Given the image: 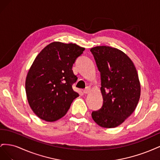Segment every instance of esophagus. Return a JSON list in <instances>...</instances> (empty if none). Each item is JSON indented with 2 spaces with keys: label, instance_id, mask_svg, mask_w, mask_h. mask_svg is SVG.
<instances>
[{
  "label": "esophagus",
  "instance_id": "obj_1",
  "mask_svg": "<svg viewBox=\"0 0 160 160\" xmlns=\"http://www.w3.org/2000/svg\"><path fill=\"white\" fill-rule=\"evenodd\" d=\"M90 91H91V88H89V87H87L85 89H83V93L85 94H88L89 93Z\"/></svg>",
  "mask_w": 160,
  "mask_h": 160
}]
</instances>
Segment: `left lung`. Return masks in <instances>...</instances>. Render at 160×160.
I'll return each mask as SVG.
<instances>
[{
	"instance_id": "1",
	"label": "left lung",
	"mask_w": 160,
	"mask_h": 160,
	"mask_svg": "<svg viewBox=\"0 0 160 160\" xmlns=\"http://www.w3.org/2000/svg\"><path fill=\"white\" fill-rule=\"evenodd\" d=\"M101 72V92L103 104L91 117L99 126H119L133 113L141 93L136 68L132 59L118 49L109 46L91 48Z\"/></svg>"
}]
</instances>
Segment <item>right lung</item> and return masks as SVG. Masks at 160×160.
<instances>
[{
	"instance_id": "add662e5",
	"label": "right lung",
	"mask_w": 160,
	"mask_h": 160,
	"mask_svg": "<svg viewBox=\"0 0 160 160\" xmlns=\"http://www.w3.org/2000/svg\"><path fill=\"white\" fill-rule=\"evenodd\" d=\"M84 50L76 44L55 41L36 57L27 75L25 91L28 104L40 119H59L79 97L72 88L77 80L72 67Z\"/></svg>"
}]
</instances>
